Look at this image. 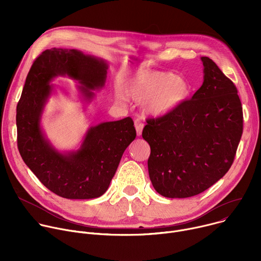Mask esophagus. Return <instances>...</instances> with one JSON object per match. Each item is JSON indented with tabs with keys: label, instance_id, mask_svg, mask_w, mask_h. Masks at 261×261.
Segmentation results:
<instances>
[{
	"label": "esophagus",
	"instance_id": "34e87169",
	"mask_svg": "<svg viewBox=\"0 0 261 261\" xmlns=\"http://www.w3.org/2000/svg\"><path fill=\"white\" fill-rule=\"evenodd\" d=\"M134 126H135V129H136V134H137V136H140L141 133H142L143 124L141 123L140 120H135V121H134Z\"/></svg>",
	"mask_w": 261,
	"mask_h": 261
}]
</instances>
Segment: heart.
Wrapping results in <instances>:
<instances>
[{"label":"heart","mask_w":261,"mask_h":261,"mask_svg":"<svg viewBox=\"0 0 261 261\" xmlns=\"http://www.w3.org/2000/svg\"><path fill=\"white\" fill-rule=\"evenodd\" d=\"M126 96L134 102L147 101L145 111L153 117L166 116L177 109L190 95L189 83L170 72L145 74L125 89ZM121 101L122 98L118 97Z\"/></svg>","instance_id":"obj_1"}]
</instances>
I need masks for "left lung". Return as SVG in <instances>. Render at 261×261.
Here are the masks:
<instances>
[{"label":"left lung","mask_w":261,"mask_h":261,"mask_svg":"<svg viewBox=\"0 0 261 261\" xmlns=\"http://www.w3.org/2000/svg\"><path fill=\"white\" fill-rule=\"evenodd\" d=\"M203 84L172 113L148 119L142 137L151 146L148 174L164 197L195 196L231 167L243 134V108L234 84L201 57Z\"/></svg>","instance_id":"left-lung-1"}]
</instances>
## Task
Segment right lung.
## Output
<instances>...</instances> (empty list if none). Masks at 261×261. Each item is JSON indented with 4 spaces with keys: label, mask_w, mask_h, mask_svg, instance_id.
Listing matches in <instances>:
<instances>
[{
    "label": "right lung",
    "mask_w": 261,
    "mask_h": 261,
    "mask_svg": "<svg viewBox=\"0 0 261 261\" xmlns=\"http://www.w3.org/2000/svg\"><path fill=\"white\" fill-rule=\"evenodd\" d=\"M108 65L77 49L51 48L37 58L27 76L16 108L17 146L27 166L55 194L69 199H91L109 187L136 130L130 117L91 127L80 150L61 154L51 146L40 127L45 103L53 92L50 81L68 75L77 81L87 100L101 89Z\"/></svg>",
    "instance_id": "1"
}]
</instances>
